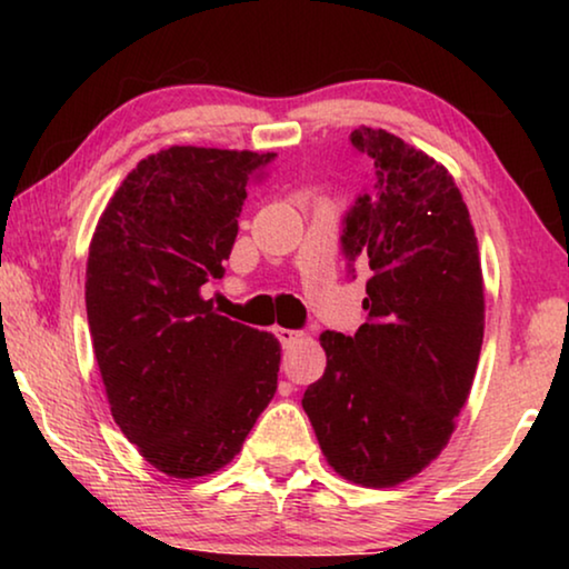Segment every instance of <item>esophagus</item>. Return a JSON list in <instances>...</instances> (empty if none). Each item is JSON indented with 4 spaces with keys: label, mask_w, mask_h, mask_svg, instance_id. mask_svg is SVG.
Returning a JSON list of instances; mask_svg holds the SVG:
<instances>
[{
    "label": "esophagus",
    "mask_w": 569,
    "mask_h": 569,
    "mask_svg": "<svg viewBox=\"0 0 569 569\" xmlns=\"http://www.w3.org/2000/svg\"><path fill=\"white\" fill-rule=\"evenodd\" d=\"M274 337L279 339V345H282V347H290V345H295V339H298L300 333L292 331V329H279V326H277Z\"/></svg>",
    "instance_id": "esophagus-1"
}]
</instances>
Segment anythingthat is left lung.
<instances>
[{"label":"left lung","mask_w":569,"mask_h":569,"mask_svg":"<svg viewBox=\"0 0 569 569\" xmlns=\"http://www.w3.org/2000/svg\"><path fill=\"white\" fill-rule=\"evenodd\" d=\"M376 186L345 217L341 251L370 267L352 337L321 333L326 370L302 409L339 477L401 485L440 456L469 399L485 339V282L466 201L440 162L360 127Z\"/></svg>","instance_id":"8db88e82"}]
</instances>
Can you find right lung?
<instances>
[{
  "label": "right lung",
  "instance_id": "1",
  "mask_svg": "<svg viewBox=\"0 0 569 569\" xmlns=\"http://www.w3.org/2000/svg\"><path fill=\"white\" fill-rule=\"evenodd\" d=\"M274 158L154 152L123 178L92 236L84 302L111 415L168 477L230 463L277 393L279 341L201 298L224 274L248 186Z\"/></svg>",
  "mask_w": 569,
  "mask_h": 569
}]
</instances>
